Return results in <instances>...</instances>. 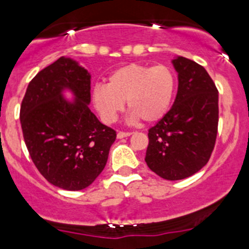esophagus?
I'll return each instance as SVG.
<instances>
[{
  "instance_id": "obj_1",
  "label": "esophagus",
  "mask_w": 249,
  "mask_h": 249,
  "mask_svg": "<svg viewBox=\"0 0 249 249\" xmlns=\"http://www.w3.org/2000/svg\"><path fill=\"white\" fill-rule=\"evenodd\" d=\"M131 135V132H124V131H118L117 137L118 139H124V137H127Z\"/></svg>"
}]
</instances>
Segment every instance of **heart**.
Instances as JSON below:
<instances>
[{
  "mask_svg": "<svg viewBox=\"0 0 249 249\" xmlns=\"http://www.w3.org/2000/svg\"><path fill=\"white\" fill-rule=\"evenodd\" d=\"M177 80L166 65L129 64L109 74L106 84L92 88L94 108L105 123H114L126 101L130 120L154 123L171 107Z\"/></svg>",
  "mask_w": 249,
  "mask_h": 249,
  "instance_id": "1",
  "label": "heart"
}]
</instances>
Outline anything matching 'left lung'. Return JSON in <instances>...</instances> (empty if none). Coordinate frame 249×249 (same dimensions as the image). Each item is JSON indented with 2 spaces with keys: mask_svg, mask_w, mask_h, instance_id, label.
Instances as JSON below:
<instances>
[{
  "mask_svg": "<svg viewBox=\"0 0 249 249\" xmlns=\"http://www.w3.org/2000/svg\"><path fill=\"white\" fill-rule=\"evenodd\" d=\"M178 90L171 109L148 131L145 162L167 180L190 177L210 160L218 130V90L201 65L172 60Z\"/></svg>",
  "mask_w": 249,
  "mask_h": 249,
  "instance_id": "1",
  "label": "left lung"
}]
</instances>
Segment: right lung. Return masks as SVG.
I'll use <instances>...</instances> for the list:
<instances>
[{
  "mask_svg": "<svg viewBox=\"0 0 249 249\" xmlns=\"http://www.w3.org/2000/svg\"><path fill=\"white\" fill-rule=\"evenodd\" d=\"M89 72L61 56L35 76L26 89L20 123L35 166L65 190L89 187L102 172L117 134L89 109ZM65 89L72 92L70 102Z\"/></svg>",
  "mask_w": 249,
  "mask_h": 249,
  "instance_id": "add662e5",
  "label": "right lung"
}]
</instances>
